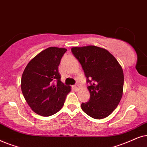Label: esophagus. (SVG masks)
<instances>
[{
    "label": "esophagus",
    "instance_id": "1",
    "mask_svg": "<svg viewBox=\"0 0 147 147\" xmlns=\"http://www.w3.org/2000/svg\"><path fill=\"white\" fill-rule=\"evenodd\" d=\"M73 87H74V89H75V90H77L78 89H79V85H78V84H76L75 85H74V86H73Z\"/></svg>",
    "mask_w": 147,
    "mask_h": 147
}]
</instances>
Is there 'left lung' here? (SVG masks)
Instances as JSON below:
<instances>
[{
    "label": "left lung",
    "mask_w": 147,
    "mask_h": 147,
    "mask_svg": "<svg viewBox=\"0 0 147 147\" xmlns=\"http://www.w3.org/2000/svg\"><path fill=\"white\" fill-rule=\"evenodd\" d=\"M71 52L87 77L90 99L81 108L91 118L103 119L116 108L122 99L124 73L120 64L105 49L95 46L75 47Z\"/></svg>",
    "instance_id": "left-lung-1"
}]
</instances>
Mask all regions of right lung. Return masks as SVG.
I'll list each match as a JSON object with an SVG mask.
<instances>
[{"label":"right lung","mask_w":147,"mask_h":147,"mask_svg":"<svg viewBox=\"0 0 147 147\" xmlns=\"http://www.w3.org/2000/svg\"><path fill=\"white\" fill-rule=\"evenodd\" d=\"M65 48L43 50L27 64L21 77V91L29 107L42 116H50L64 105L70 87L60 81L58 66ZM57 81V84L53 82Z\"/></svg>","instance_id":"1"}]
</instances>
